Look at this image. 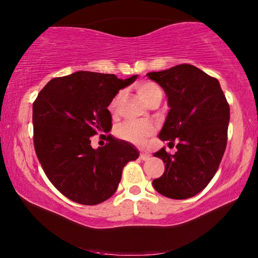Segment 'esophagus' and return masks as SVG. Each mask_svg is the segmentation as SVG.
Masks as SVG:
<instances>
[{
	"instance_id": "1",
	"label": "esophagus",
	"mask_w": 258,
	"mask_h": 258,
	"mask_svg": "<svg viewBox=\"0 0 258 258\" xmlns=\"http://www.w3.org/2000/svg\"><path fill=\"white\" fill-rule=\"evenodd\" d=\"M139 158H141V160H143V161H147V160L150 159V154L141 153V156H139Z\"/></svg>"
}]
</instances>
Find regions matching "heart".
<instances>
[{"label":"heart","instance_id":"obj_1","mask_svg":"<svg viewBox=\"0 0 258 258\" xmlns=\"http://www.w3.org/2000/svg\"><path fill=\"white\" fill-rule=\"evenodd\" d=\"M136 90H137L139 98L143 100L144 103L149 102L155 94L161 93V90L159 88V86L153 84V82L150 81L141 82V84L137 85ZM119 98L120 94L115 97V98L111 100L110 105H109V110H110L111 114H114V112L116 111ZM153 133V123L148 122V121H128V122H125L123 125H121L119 128H117V136H119L120 138L125 139L127 142H131V143L138 144V146H142V144L146 143L147 139L149 138Z\"/></svg>","mask_w":258,"mask_h":258}]
</instances>
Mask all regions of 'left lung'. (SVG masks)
<instances>
[{
	"mask_svg": "<svg viewBox=\"0 0 258 258\" xmlns=\"http://www.w3.org/2000/svg\"><path fill=\"white\" fill-rule=\"evenodd\" d=\"M147 76L161 86L170 108L159 138L168 144L178 141L173 155L165 148L154 153L164 161L165 172L153 185L170 199H188L209 184L220 166L229 105L218 80L194 65L180 64Z\"/></svg>",
	"mask_w": 258,
	"mask_h": 258,
	"instance_id": "obj_1",
	"label": "left lung"
}]
</instances>
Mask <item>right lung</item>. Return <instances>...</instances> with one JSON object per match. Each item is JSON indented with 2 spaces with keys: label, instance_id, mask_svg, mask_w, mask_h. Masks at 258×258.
Returning <instances> with one entry per match:
<instances>
[{
  "label": "right lung",
  "instance_id": "add662e5",
  "mask_svg": "<svg viewBox=\"0 0 258 258\" xmlns=\"http://www.w3.org/2000/svg\"><path fill=\"white\" fill-rule=\"evenodd\" d=\"M137 75L76 72L52 79L32 105L34 146L44 173L61 194L82 205H97L116 191L123 166L139 153L133 144L108 135L93 149L91 137L111 130L108 106ZM103 136V135H102Z\"/></svg>",
  "mask_w": 258,
  "mask_h": 258
}]
</instances>
